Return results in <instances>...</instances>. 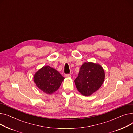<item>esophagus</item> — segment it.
<instances>
[{
  "mask_svg": "<svg viewBox=\"0 0 133 133\" xmlns=\"http://www.w3.org/2000/svg\"><path fill=\"white\" fill-rule=\"evenodd\" d=\"M65 77L70 78H71V75L69 74H65Z\"/></svg>",
  "mask_w": 133,
  "mask_h": 133,
  "instance_id": "34e87169",
  "label": "esophagus"
}]
</instances>
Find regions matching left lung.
I'll list each match as a JSON object with an SVG mask.
<instances>
[{
  "label": "left lung",
  "mask_w": 133,
  "mask_h": 133,
  "mask_svg": "<svg viewBox=\"0 0 133 133\" xmlns=\"http://www.w3.org/2000/svg\"><path fill=\"white\" fill-rule=\"evenodd\" d=\"M105 73L102 67L92 62H84L74 82L78 91L88 96L98 90L103 84Z\"/></svg>",
  "instance_id": "1"
}]
</instances>
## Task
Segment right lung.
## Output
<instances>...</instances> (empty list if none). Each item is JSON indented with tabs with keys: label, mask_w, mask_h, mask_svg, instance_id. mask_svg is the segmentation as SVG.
<instances>
[{
	"label": "right lung",
	"mask_w": 133,
	"mask_h": 133,
	"mask_svg": "<svg viewBox=\"0 0 133 133\" xmlns=\"http://www.w3.org/2000/svg\"><path fill=\"white\" fill-rule=\"evenodd\" d=\"M64 79L58 71L49 66L41 68L34 74L33 77L36 86L47 94L57 91Z\"/></svg>",
	"instance_id": "1"
}]
</instances>
